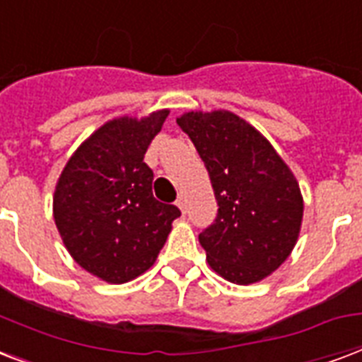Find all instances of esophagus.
<instances>
[{"mask_svg": "<svg viewBox=\"0 0 362 362\" xmlns=\"http://www.w3.org/2000/svg\"><path fill=\"white\" fill-rule=\"evenodd\" d=\"M176 206H178L182 212H186V195H184V193H180V195H178V199H176Z\"/></svg>", "mask_w": 362, "mask_h": 362, "instance_id": "obj_1", "label": "esophagus"}]
</instances>
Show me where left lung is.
<instances>
[{
    "label": "left lung",
    "instance_id": "left-lung-1",
    "mask_svg": "<svg viewBox=\"0 0 362 362\" xmlns=\"http://www.w3.org/2000/svg\"><path fill=\"white\" fill-rule=\"evenodd\" d=\"M211 176L218 214L199 233L218 275L250 285L288 258L302 226L298 182L273 146L231 112H189L176 119Z\"/></svg>",
    "mask_w": 362,
    "mask_h": 362
}]
</instances>
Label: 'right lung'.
I'll return each mask as SVG.
<instances>
[{"instance_id":"add662e5","label":"right lung","mask_w":362,"mask_h":362,"mask_svg":"<svg viewBox=\"0 0 362 362\" xmlns=\"http://www.w3.org/2000/svg\"><path fill=\"white\" fill-rule=\"evenodd\" d=\"M169 112L107 121L83 142L59 178L52 211L71 258L107 283H127L150 269L178 206L151 193L148 146Z\"/></svg>"}]
</instances>
